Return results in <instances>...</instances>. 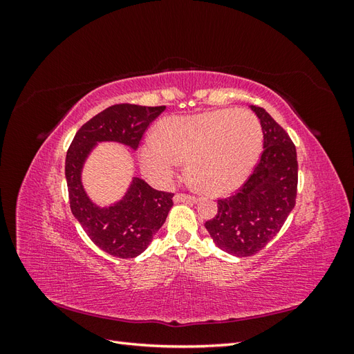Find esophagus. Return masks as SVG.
I'll return each instance as SVG.
<instances>
[{
	"label": "esophagus",
	"mask_w": 354,
	"mask_h": 354,
	"mask_svg": "<svg viewBox=\"0 0 354 354\" xmlns=\"http://www.w3.org/2000/svg\"><path fill=\"white\" fill-rule=\"evenodd\" d=\"M174 202H187V203H195L198 202V198L195 196H190V195H183V194H177L174 196Z\"/></svg>",
	"instance_id": "esophagus-1"
}]
</instances>
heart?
I'll list each match as a JSON object with an SVG mask.
<instances>
[{
	"label": "heart",
	"mask_w": 354,
	"mask_h": 354,
	"mask_svg": "<svg viewBox=\"0 0 354 354\" xmlns=\"http://www.w3.org/2000/svg\"><path fill=\"white\" fill-rule=\"evenodd\" d=\"M263 128L245 109H218L160 121L158 138L149 136L140 147L146 176L159 186L168 185L186 162L187 174L212 195L238 189L260 158Z\"/></svg>",
	"instance_id": "b5f03b06"
}]
</instances>
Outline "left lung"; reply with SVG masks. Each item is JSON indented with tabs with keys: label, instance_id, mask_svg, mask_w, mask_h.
<instances>
[{
	"label": "left lung",
	"instance_id": "left-lung-1",
	"mask_svg": "<svg viewBox=\"0 0 354 354\" xmlns=\"http://www.w3.org/2000/svg\"><path fill=\"white\" fill-rule=\"evenodd\" d=\"M264 151L251 177L236 195L218 199L217 216L205 223L212 242L234 257H250L269 243L295 207L298 164L291 138L259 106Z\"/></svg>",
	"mask_w": 354,
	"mask_h": 354
}]
</instances>
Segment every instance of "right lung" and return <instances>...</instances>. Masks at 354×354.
Masks as SVG:
<instances>
[{"label":"right lung","instance_id":"add662e5","mask_svg":"<svg viewBox=\"0 0 354 354\" xmlns=\"http://www.w3.org/2000/svg\"><path fill=\"white\" fill-rule=\"evenodd\" d=\"M165 106L113 104L85 122L69 146L65 176L73 217L99 248L118 259H134L151 245L173 207V194L133 177L124 196L108 207L95 203L82 185V169L99 143L112 142L137 151L147 127Z\"/></svg>","mask_w":354,"mask_h":354}]
</instances>
